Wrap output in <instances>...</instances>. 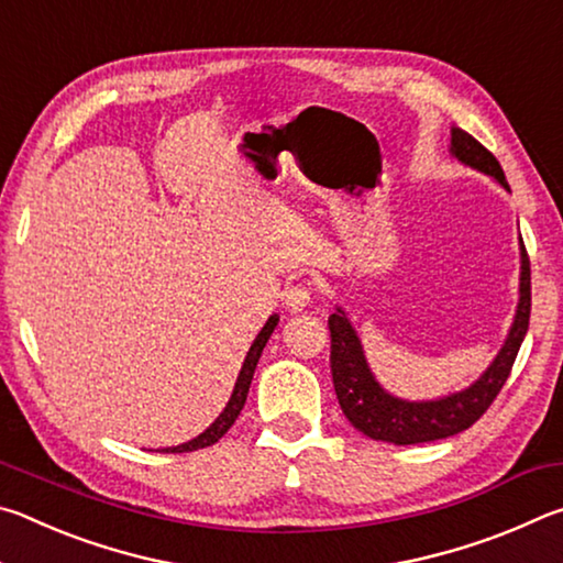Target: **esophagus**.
<instances>
[{
	"mask_svg": "<svg viewBox=\"0 0 563 563\" xmlns=\"http://www.w3.org/2000/svg\"><path fill=\"white\" fill-rule=\"evenodd\" d=\"M283 300H285V308H288L290 312H300L312 302V288H310V285H302V283L290 285V288L285 290Z\"/></svg>",
	"mask_w": 563,
	"mask_h": 563,
	"instance_id": "1",
	"label": "esophagus"
}]
</instances>
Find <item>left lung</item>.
Instances as JSON below:
<instances>
[{
	"label": "left lung",
	"instance_id": "1",
	"mask_svg": "<svg viewBox=\"0 0 563 563\" xmlns=\"http://www.w3.org/2000/svg\"><path fill=\"white\" fill-rule=\"evenodd\" d=\"M452 156L462 164L472 166L482 174L497 178L509 190L507 178L499 161L492 151L484 148L479 141L462 129H452ZM531 316V268L527 247L521 243V275H519V305L514 316L511 330L499 355L484 369V375L462 393L446 395L442 399H427V402H409L389 395L377 383L369 369L362 342L355 328L350 325L345 310L332 312L330 325V369L332 385H335L338 402L350 424L367 434L369 440L393 442V444H422L444 440V437L460 434L487 412L489 405L501 393L504 383L511 373L514 360L529 330Z\"/></svg>",
	"mask_w": 563,
	"mask_h": 563
}]
</instances>
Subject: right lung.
Segmentation results:
<instances>
[{
	"label": "right lung",
	"instance_id": "add662e5",
	"mask_svg": "<svg viewBox=\"0 0 563 563\" xmlns=\"http://www.w3.org/2000/svg\"><path fill=\"white\" fill-rule=\"evenodd\" d=\"M278 320H280L278 316H271L268 322H265V325H263V330L258 332V338L253 340V345H251V350H247L245 362H243V367H241V375H238V379H235L233 395H231V399H228V405H225L223 412L218 415L216 422L208 427L203 434L194 437V440H190V442L178 444V446H166L164 452H196V450H203V446L216 444L228 430H231L233 422L238 419V415H241L243 405H245L247 389H251V379H253V373H255V365H258V360L263 355L265 342H268V338L273 335V330H275V325H278Z\"/></svg>",
	"mask_w": 563,
	"mask_h": 563
}]
</instances>
